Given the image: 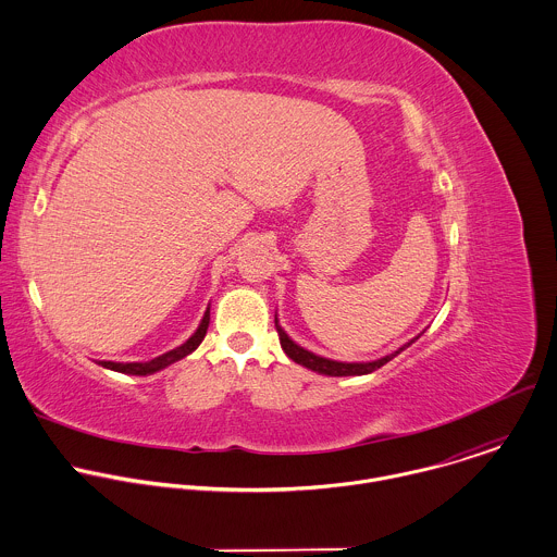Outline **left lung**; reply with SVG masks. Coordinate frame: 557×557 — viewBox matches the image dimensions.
Returning <instances> with one entry per match:
<instances>
[{
  "instance_id": "1",
  "label": "left lung",
  "mask_w": 557,
  "mask_h": 557,
  "mask_svg": "<svg viewBox=\"0 0 557 557\" xmlns=\"http://www.w3.org/2000/svg\"><path fill=\"white\" fill-rule=\"evenodd\" d=\"M275 330H277V334H280V345H282L284 354H286L290 360H295L297 364H301V367H306V369H310V371H314V373H319V375H330V377L369 375V373L377 371L380 367H384L386 362H391V360H393L395 356H399L404 349H408V347H410L414 341H419L421 334H423V332H421L419 336L410 338L406 345H401L397 351H393V354H388V356H384V358H377V360H371V362H341V360L323 358V356H319V354H314V351H308L306 347L297 345V343L284 332V327L280 325L277 312H275Z\"/></svg>"
}]
</instances>
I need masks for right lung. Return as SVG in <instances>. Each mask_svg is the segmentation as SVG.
I'll use <instances>...</instances> for the list:
<instances>
[{"label": "right lung", "instance_id": "right-lung-1", "mask_svg": "<svg viewBox=\"0 0 557 557\" xmlns=\"http://www.w3.org/2000/svg\"><path fill=\"white\" fill-rule=\"evenodd\" d=\"M208 323H210V306L206 308L203 319L197 325L195 334L186 343H182L180 347H175V349H171V351H166V354H162V356H158L153 360H147V362H110V360H99L97 364L103 367V369L116 371V373H125V375H153V373L171 367L173 362L186 358L188 354H193L201 345V341H203V336L208 332Z\"/></svg>", "mask_w": 557, "mask_h": 557}]
</instances>
